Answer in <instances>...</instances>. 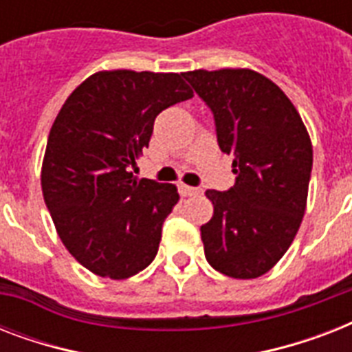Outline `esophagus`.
<instances>
[{"mask_svg": "<svg viewBox=\"0 0 352 352\" xmlns=\"http://www.w3.org/2000/svg\"><path fill=\"white\" fill-rule=\"evenodd\" d=\"M179 192H181V195H184V197H190V195L199 193V190L193 186H188V184H179Z\"/></svg>", "mask_w": 352, "mask_h": 352, "instance_id": "1", "label": "esophagus"}]
</instances>
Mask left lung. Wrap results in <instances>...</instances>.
Segmentation results:
<instances>
[{
	"mask_svg": "<svg viewBox=\"0 0 352 352\" xmlns=\"http://www.w3.org/2000/svg\"><path fill=\"white\" fill-rule=\"evenodd\" d=\"M182 76L214 115L221 151L234 157V186L206 190L214 204V217L201 226L206 261L230 278H259L289 250L305 214L309 133L283 91L256 71Z\"/></svg>",
	"mask_w": 352,
	"mask_h": 352,
	"instance_id": "obj_1",
	"label": "left lung"
}]
</instances>
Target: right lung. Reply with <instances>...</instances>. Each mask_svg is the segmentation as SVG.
<instances>
[{
	"label": "right lung",
	"mask_w": 352,
	"mask_h": 352,
	"mask_svg": "<svg viewBox=\"0 0 352 352\" xmlns=\"http://www.w3.org/2000/svg\"><path fill=\"white\" fill-rule=\"evenodd\" d=\"M192 96L182 74L102 71L58 113L41 168L43 199L65 248L96 276L131 278L157 256L179 193L135 179L131 168L157 115Z\"/></svg>",
	"instance_id": "right-lung-1"
}]
</instances>
